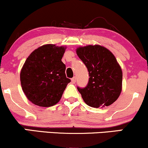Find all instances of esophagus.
<instances>
[{"label": "esophagus", "mask_w": 148, "mask_h": 148, "mask_svg": "<svg viewBox=\"0 0 148 148\" xmlns=\"http://www.w3.org/2000/svg\"><path fill=\"white\" fill-rule=\"evenodd\" d=\"M71 80H72V84H75V83H76V76H74V77H73Z\"/></svg>", "instance_id": "esophagus-1"}]
</instances>
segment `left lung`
I'll use <instances>...</instances> for the list:
<instances>
[{"label": "left lung", "instance_id": "left-lung-1", "mask_svg": "<svg viewBox=\"0 0 148 148\" xmlns=\"http://www.w3.org/2000/svg\"><path fill=\"white\" fill-rule=\"evenodd\" d=\"M76 53L90 76L86 87H77L86 104L99 108L115 102L122 91L123 72L114 55L99 45L79 47Z\"/></svg>", "mask_w": 148, "mask_h": 148}]
</instances>
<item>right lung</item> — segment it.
Returning a JSON list of instances; mask_svg holds the SVG:
<instances>
[{
  "mask_svg": "<svg viewBox=\"0 0 148 148\" xmlns=\"http://www.w3.org/2000/svg\"><path fill=\"white\" fill-rule=\"evenodd\" d=\"M65 48L46 45L35 49L25 60L20 74L23 92L34 104L52 106L60 101L71 80L62 62Z\"/></svg>",
  "mask_w": 148,
  "mask_h": 148,
  "instance_id": "right-lung-1",
  "label": "right lung"
}]
</instances>
